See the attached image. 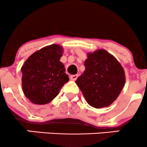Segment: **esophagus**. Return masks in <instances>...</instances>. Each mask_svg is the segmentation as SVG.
<instances>
[{
  "label": "esophagus",
  "instance_id": "obj_1",
  "mask_svg": "<svg viewBox=\"0 0 147 147\" xmlns=\"http://www.w3.org/2000/svg\"><path fill=\"white\" fill-rule=\"evenodd\" d=\"M78 78V75H70V77H69L70 80H72V81H75Z\"/></svg>",
  "mask_w": 147,
  "mask_h": 147
}]
</instances>
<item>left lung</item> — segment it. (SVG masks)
Segmentation results:
<instances>
[{
  "label": "left lung",
  "instance_id": "1",
  "mask_svg": "<svg viewBox=\"0 0 147 147\" xmlns=\"http://www.w3.org/2000/svg\"><path fill=\"white\" fill-rule=\"evenodd\" d=\"M85 70L77 79L87 103L101 109L116 100L125 84L124 69L118 60L104 49L87 54Z\"/></svg>",
  "mask_w": 147,
  "mask_h": 147
}]
</instances>
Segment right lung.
I'll use <instances>...</instances> for the list:
<instances>
[{
    "mask_svg": "<svg viewBox=\"0 0 147 147\" xmlns=\"http://www.w3.org/2000/svg\"><path fill=\"white\" fill-rule=\"evenodd\" d=\"M63 53L61 46L52 44L37 51L24 62L21 68L22 86L32 103H49L69 81L64 65L60 61Z\"/></svg>",
    "mask_w": 147,
    "mask_h": 147,
    "instance_id": "1",
    "label": "right lung"
}]
</instances>
